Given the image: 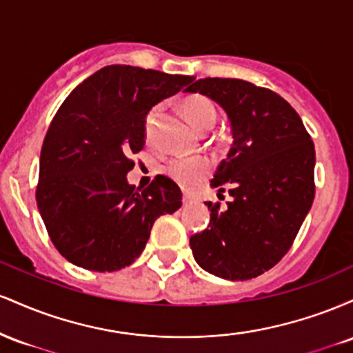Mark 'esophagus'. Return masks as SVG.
I'll return each mask as SVG.
<instances>
[{
	"label": "esophagus",
	"mask_w": 353,
	"mask_h": 353,
	"mask_svg": "<svg viewBox=\"0 0 353 353\" xmlns=\"http://www.w3.org/2000/svg\"><path fill=\"white\" fill-rule=\"evenodd\" d=\"M182 202H184V205H190V204H192V199H190V197L185 196V197H184V201H182Z\"/></svg>",
	"instance_id": "1"
}]
</instances>
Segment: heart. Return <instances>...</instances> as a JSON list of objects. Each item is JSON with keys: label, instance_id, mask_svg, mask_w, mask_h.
I'll return each instance as SVG.
<instances>
[{"label": "heart", "instance_id": "1", "mask_svg": "<svg viewBox=\"0 0 353 353\" xmlns=\"http://www.w3.org/2000/svg\"><path fill=\"white\" fill-rule=\"evenodd\" d=\"M182 111L185 117L196 131L205 132L214 128L217 121V111L214 104L201 94H192L182 99L181 103ZM157 114V108H154L148 114V125L152 123V119ZM210 171V164L208 159H174L168 165V174L172 177L177 184L184 189H194L199 185L202 181L208 177Z\"/></svg>", "mask_w": 353, "mask_h": 353}]
</instances>
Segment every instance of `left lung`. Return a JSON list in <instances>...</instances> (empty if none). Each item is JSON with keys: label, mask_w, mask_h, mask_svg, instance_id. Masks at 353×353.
<instances>
[{"label": "left lung", "mask_w": 353, "mask_h": 353, "mask_svg": "<svg viewBox=\"0 0 353 353\" xmlns=\"http://www.w3.org/2000/svg\"><path fill=\"white\" fill-rule=\"evenodd\" d=\"M185 92L225 111L232 148L210 185L228 208L208 202V229L190 237L196 262L225 281H249L272 269L292 245L315 196V149L294 108L270 89L242 79L205 78Z\"/></svg>", "instance_id": "obj_1"}]
</instances>
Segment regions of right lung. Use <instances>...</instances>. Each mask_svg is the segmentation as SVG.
<instances>
[{"mask_svg": "<svg viewBox=\"0 0 353 353\" xmlns=\"http://www.w3.org/2000/svg\"><path fill=\"white\" fill-rule=\"evenodd\" d=\"M192 81L112 64L61 104L44 137L36 201L52 244L71 264L94 272L131 265L154 221L181 208V189L169 177L136 189L128 172L145 144L149 111Z\"/></svg>", "mask_w": 353, "mask_h": 353, "instance_id": "add662e5", "label": "right lung"}]
</instances>
